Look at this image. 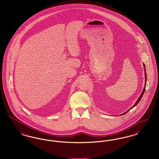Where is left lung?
<instances>
[{
    "label": "left lung",
    "mask_w": 159,
    "mask_h": 159,
    "mask_svg": "<svg viewBox=\"0 0 159 159\" xmlns=\"http://www.w3.org/2000/svg\"><path fill=\"white\" fill-rule=\"evenodd\" d=\"M143 65H144V72H145V86H144V89H143V92H142V93L141 94V95L139 96V98H138V100H137V101L136 102V103H135V104L131 108H130L128 111H126L125 113H123V114H122V115H125V114H126L127 112H128L129 111H130L131 109H132L133 107H134L135 106H137V104L139 102V101L141 100V98L143 97V94H144V91H145V86H146V82H147V74H146V70H145V64H143Z\"/></svg>",
    "instance_id": "8db88e82"
}]
</instances>
